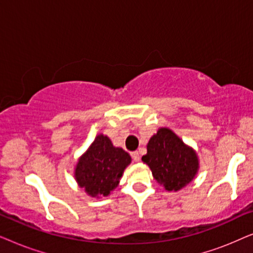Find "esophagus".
<instances>
[{
    "label": "esophagus",
    "mask_w": 253,
    "mask_h": 253,
    "mask_svg": "<svg viewBox=\"0 0 253 253\" xmlns=\"http://www.w3.org/2000/svg\"><path fill=\"white\" fill-rule=\"evenodd\" d=\"M131 158H132V161L133 162H139L140 161V155H139V153H138L137 151L131 152Z\"/></svg>",
    "instance_id": "obj_1"
}]
</instances>
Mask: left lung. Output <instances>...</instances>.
Wrapping results in <instances>:
<instances>
[{
	"label": "left lung",
	"mask_w": 253,
	"mask_h": 253,
	"mask_svg": "<svg viewBox=\"0 0 253 253\" xmlns=\"http://www.w3.org/2000/svg\"><path fill=\"white\" fill-rule=\"evenodd\" d=\"M141 160L167 191H178L195 178L199 169L197 153L168 127H160L147 144Z\"/></svg>",
	"instance_id": "obj_1"
}]
</instances>
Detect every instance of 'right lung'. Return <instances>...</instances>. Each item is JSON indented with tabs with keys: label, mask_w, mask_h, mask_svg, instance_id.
Returning <instances> with one entry per match:
<instances>
[{
	"label": "right lung",
	"mask_w": 253,
	"mask_h": 253,
	"mask_svg": "<svg viewBox=\"0 0 253 253\" xmlns=\"http://www.w3.org/2000/svg\"><path fill=\"white\" fill-rule=\"evenodd\" d=\"M131 157L123 148L115 147L107 136L99 134L88 150L78 159L75 178L91 197H106L119 185Z\"/></svg>",
	"instance_id": "1"
}]
</instances>
